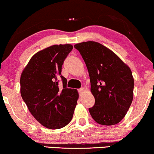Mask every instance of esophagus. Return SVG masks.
Wrapping results in <instances>:
<instances>
[{
    "label": "esophagus",
    "instance_id": "34e87169",
    "mask_svg": "<svg viewBox=\"0 0 154 154\" xmlns=\"http://www.w3.org/2000/svg\"><path fill=\"white\" fill-rule=\"evenodd\" d=\"M78 91L79 93V94L82 95L84 93V91H85V89H84V88H81V89H78Z\"/></svg>",
    "mask_w": 154,
    "mask_h": 154
}]
</instances>
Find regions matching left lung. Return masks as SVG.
<instances>
[{"mask_svg":"<svg viewBox=\"0 0 154 154\" xmlns=\"http://www.w3.org/2000/svg\"><path fill=\"white\" fill-rule=\"evenodd\" d=\"M88 69L91 92L95 104L89 109L97 123L104 126L118 124L131 106L134 80L130 67L114 52L99 42L75 45Z\"/></svg>","mask_w":154,"mask_h":154,"instance_id":"1","label":"left lung"}]
</instances>
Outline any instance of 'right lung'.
Wrapping results in <instances>:
<instances>
[{
	"label": "right lung",
	"instance_id": "1",
	"mask_svg": "<svg viewBox=\"0 0 154 154\" xmlns=\"http://www.w3.org/2000/svg\"><path fill=\"white\" fill-rule=\"evenodd\" d=\"M71 44L53 45L30 58L20 76V94L34 118L50 129L63 128L70 122L77 105V89L67 87L62 66L72 50ZM63 79L59 87L57 78Z\"/></svg>",
	"mask_w": 154,
	"mask_h": 154
}]
</instances>
